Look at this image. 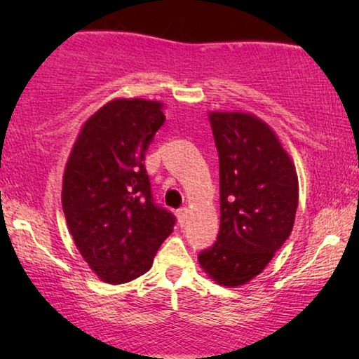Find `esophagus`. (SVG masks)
<instances>
[{"label": "esophagus", "instance_id": "esophagus-1", "mask_svg": "<svg viewBox=\"0 0 359 359\" xmlns=\"http://www.w3.org/2000/svg\"><path fill=\"white\" fill-rule=\"evenodd\" d=\"M176 217H178L180 224H184L186 219H188V208H181L176 210Z\"/></svg>", "mask_w": 359, "mask_h": 359}]
</instances>
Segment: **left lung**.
I'll list each match as a JSON object with an SVG mask.
<instances>
[{
    "instance_id": "1",
    "label": "left lung",
    "mask_w": 359,
    "mask_h": 359,
    "mask_svg": "<svg viewBox=\"0 0 359 359\" xmlns=\"http://www.w3.org/2000/svg\"><path fill=\"white\" fill-rule=\"evenodd\" d=\"M219 154L220 229L199 253L203 271L237 287L266 268L292 232L299 181L271 127L250 112H209Z\"/></svg>"
}]
</instances>
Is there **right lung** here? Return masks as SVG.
Listing matches in <instances>:
<instances>
[{
  "label": "right lung",
  "instance_id": "obj_1",
  "mask_svg": "<svg viewBox=\"0 0 359 359\" xmlns=\"http://www.w3.org/2000/svg\"><path fill=\"white\" fill-rule=\"evenodd\" d=\"M163 102L116 97L81 126L68 156L62 205L78 252L101 281L124 284L151 268L175 215L154 203L145 151Z\"/></svg>",
  "mask_w": 359,
  "mask_h": 359
}]
</instances>
